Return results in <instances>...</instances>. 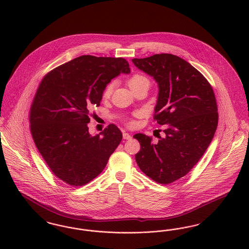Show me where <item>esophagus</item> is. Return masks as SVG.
<instances>
[{
  "label": "esophagus",
  "mask_w": 249,
  "mask_h": 249,
  "mask_svg": "<svg viewBox=\"0 0 249 249\" xmlns=\"http://www.w3.org/2000/svg\"><path fill=\"white\" fill-rule=\"evenodd\" d=\"M123 139H125V140H130V139H131V136H130V134H129V133L124 132V133H123Z\"/></svg>",
  "instance_id": "esophagus-1"
}]
</instances>
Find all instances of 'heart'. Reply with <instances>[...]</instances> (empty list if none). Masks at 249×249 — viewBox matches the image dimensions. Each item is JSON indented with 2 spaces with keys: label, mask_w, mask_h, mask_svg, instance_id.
Segmentation results:
<instances>
[{
  "label": "heart",
  "mask_w": 249,
  "mask_h": 249,
  "mask_svg": "<svg viewBox=\"0 0 249 249\" xmlns=\"http://www.w3.org/2000/svg\"><path fill=\"white\" fill-rule=\"evenodd\" d=\"M142 83L149 84V81H148V79L145 76L141 75V74H134L128 80V86L130 87V89L135 88L136 86ZM112 89H113V85L109 84L107 88H106L105 91H104V97L105 98H108L111 95Z\"/></svg>",
  "instance_id": "1"
}]
</instances>
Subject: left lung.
Returning <instances> with one entry per match:
<instances>
[{"label": "left lung", "instance_id": "left-lung-1", "mask_svg": "<svg viewBox=\"0 0 249 249\" xmlns=\"http://www.w3.org/2000/svg\"><path fill=\"white\" fill-rule=\"evenodd\" d=\"M158 83L154 119L164 125L159 142L142 133L133 137L141 149L135 160L143 174L160 184L185 177L204 154L213 139L218 113L213 89L200 71L172 54L132 59Z\"/></svg>", "mask_w": 249, "mask_h": 249}]
</instances>
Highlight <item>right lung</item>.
Wrapping results in <instances>:
<instances>
[{"label": "right lung", "mask_w": 249, "mask_h": 249, "mask_svg": "<svg viewBox=\"0 0 249 249\" xmlns=\"http://www.w3.org/2000/svg\"><path fill=\"white\" fill-rule=\"evenodd\" d=\"M130 71L125 59L84 55L43 78L31 107V131L40 154L64 183L81 187L93 180L121 142L114 124L91 135L89 115L100 106L107 84Z\"/></svg>", "instance_id": "obj_1"}]
</instances>
